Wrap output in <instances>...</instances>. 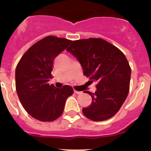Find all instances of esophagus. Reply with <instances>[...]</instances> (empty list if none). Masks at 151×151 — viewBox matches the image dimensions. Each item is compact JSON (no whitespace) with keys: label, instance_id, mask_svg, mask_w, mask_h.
<instances>
[{"label":"esophagus","instance_id":"esophagus-1","mask_svg":"<svg viewBox=\"0 0 151 151\" xmlns=\"http://www.w3.org/2000/svg\"><path fill=\"white\" fill-rule=\"evenodd\" d=\"M74 92L75 94H80L82 93V92H79V91H77V90H74Z\"/></svg>","mask_w":151,"mask_h":151}]
</instances>
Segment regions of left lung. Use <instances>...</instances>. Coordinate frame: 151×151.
Listing matches in <instances>:
<instances>
[{"instance_id": "8db88e82", "label": "left lung", "mask_w": 151, "mask_h": 151, "mask_svg": "<svg viewBox=\"0 0 151 151\" xmlns=\"http://www.w3.org/2000/svg\"><path fill=\"white\" fill-rule=\"evenodd\" d=\"M84 69V75L97 82L92 102L82 109L85 117L93 121H103L113 117L126 100L130 89L131 68L125 54L102 39L89 38L73 41L67 49Z\"/></svg>"}]
</instances>
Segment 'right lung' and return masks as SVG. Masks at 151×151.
I'll list each match as a JSON object with an SVG mask.
<instances>
[{
    "instance_id": "obj_1",
    "label": "right lung",
    "mask_w": 151,
    "mask_h": 151,
    "mask_svg": "<svg viewBox=\"0 0 151 151\" xmlns=\"http://www.w3.org/2000/svg\"><path fill=\"white\" fill-rule=\"evenodd\" d=\"M72 41L54 36L41 39L26 51L16 69V88L20 102L31 117L51 122L60 117L66 100L73 94L69 85L49 84L54 59Z\"/></svg>"
}]
</instances>
